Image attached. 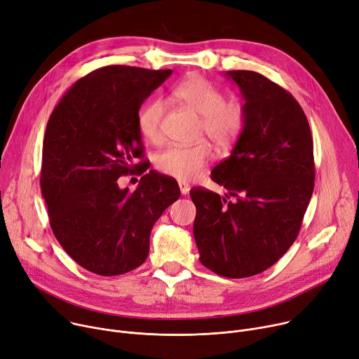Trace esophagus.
<instances>
[{"label": "esophagus", "mask_w": 359, "mask_h": 359, "mask_svg": "<svg viewBox=\"0 0 359 359\" xmlns=\"http://www.w3.org/2000/svg\"><path fill=\"white\" fill-rule=\"evenodd\" d=\"M179 187H180V192H182V195H187V194H189V190H190L189 183H186V182L180 180V182H179Z\"/></svg>", "instance_id": "1"}]
</instances>
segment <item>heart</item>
Wrapping results in <instances>:
<instances>
[{"label":"heart","instance_id":"1","mask_svg":"<svg viewBox=\"0 0 359 359\" xmlns=\"http://www.w3.org/2000/svg\"><path fill=\"white\" fill-rule=\"evenodd\" d=\"M173 98L187 109L201 115V135H206L218 151L231 150L245 131L248 112L241 100H225V93L201 75H192L177 83L172 90ZM165 112L163 100H153L138 114L140 134L147 141H161V123ZM212 157L206 141L195 146H172L163 150L157 158V169L179 180L195 179Z\"/></svg>","mask_w":359,"mask_h":359}]
</instances>
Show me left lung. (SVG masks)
<instances>
[{"label": "left lung", "instance_id": "left-lung-1", "mask_svg": "<svg viewBox=\"0 0 359 359\" xmlns=\"http://www.w3.org/2000/svg\"><path fill=\"white\" fill-rule=\"evenodd\" d=\"M226 76L240 86L248 112L231 156L212 170L228 194L194 187L190 198L202 264L244 278L276 264L296 241L315 186L313 138L290 92L251 70Z\"/></svg>", "mask_w": 359, "mask_h": 359}]
</instances>
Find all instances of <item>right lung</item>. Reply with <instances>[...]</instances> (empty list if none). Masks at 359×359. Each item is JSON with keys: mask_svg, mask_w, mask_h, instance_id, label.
Listing matches in <instances>:
<instances>
[{"mask_svg": "<svg viewBox=\"0 0 359 359\" xmlns=\"http://www.w3.org/2000/svg\"><path fill=\"white\" fill-rule=\"evenodd\" d=\"M172 75L112 65L90 72L63 95L47 121L40 187L52 231L78 264L98 276L140 267L150 250V232L180 196L173 177L143 175L134 193L117 177L142 174L144 157L138 111Z\"/></svg>", "mask_w": 359, "mask_h": 359, "instance_id": "obj_1", "label": "right lung"}]
</instances>
